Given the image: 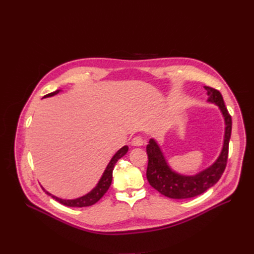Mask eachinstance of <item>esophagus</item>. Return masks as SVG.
<instances>
[{"instance_id": "obj_1", "label": "esophagus", "mask_w": 254, "mask_h": 254, "mask_svg": "<svg viewBox=\"0 0 254 254\" xmlns=\"http://www.w3.org/2000/svg\"><path fill=\"white\" fill-rule=\"evenodd\" d=\"M144 143H145V141L142 136H135L131 141V144L133 146H142Z\"/></svg>"}]
</instances>
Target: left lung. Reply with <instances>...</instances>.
I'll use <instances>...</instances> for the list:
<instances>
[{
  "label": "left lung",
  "mask_w": 254,
  "mask_h": 254,
  "mask_svg": "<svg viewBox=\"0 0 254 254\" xmlns=\"http://www.w3.org/2000/svg\"><path fill=\"white\" fill-rule=\"evenodd\" d=\"M209 96L207 102L218 106L225 120V139L220 155L215 162L205 170L193 176H187L176 173L168 165L167 161L155 139H150L146 146L148 155V165L146 177L150 186L162 195L173 199H187L200 195L212 188L220 179L224 173L229 152V141L231 137L232 119L229 114L224 98L220 92L211 87H203Z\"/></svg>",
  "instance_id": "8db88e82"
}]
</instances>
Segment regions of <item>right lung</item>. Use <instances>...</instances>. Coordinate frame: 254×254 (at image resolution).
Segmentation results:
<instances>
[{"label": "right lung", "mask_w": 254, "mask_h": 254, "mask_svg": "<svg viewBox=\"0 0 254 254\" xmlns=\"http://www.w3.org/2000/svg\"><path fill=\"white\" fill-rule=\"evenodd\" d=\"M60 92V90H56L55 92H52V93L50 94H47L44 97H51V96H54L58 94ZM128 151V146H123V147L117 151V153L112 157V159L110 160L109 164L107 165L106 170L102 176V178L99 179L98 183L96 184V187L92 190L91 191H89L88 194L83 195L79 198H76V199H61V198H58L56 196L52 195L51 193H49L48 190H45L43 188V190L47 193L48 195L52 196V198L55 199V200H57L58 202H60L61 204L64 205H66V206H74V207H82V206H89V205H92L96 203L99 199H101L107 190H108V189L110 188L111 186V182H112V172H113V168H114V165L115 163L118 162V160L121 159L122 157H124L126 153Z\"/></svg>", "instance_id": "1"}]
</instances>
